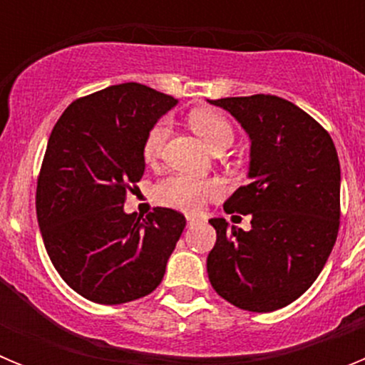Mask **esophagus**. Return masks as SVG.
Wrapping results in <instances>:
<instances>
[{"label":"esophagus","mask_w":365,"mask_h":365,"mask_svg":"<svg viewBox=\"0 0 365 365\" xmlns=\"http://www.w3.org/2000/svg\"><path fill=\"white\" fill-rule=\"evenodd\" d=\"M186 221H188V225H190V227H192L193 222H195V221H199V219L195 217V215H186Z\"/></svg>","instance_id":"obj_1"}]
</instances>
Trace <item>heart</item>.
Wrapping results in <instances>:
<instances>
[{"label":"heart","mask_w":365,"mask_h":365,"mask_svg":"<svg viewBox=\"0 0 365 365\" xmlns=\"http://www.w3.org/2000/svg\"><path fill=\"white\" fill-rule=\"evenodd\" d=\"M188 122L192 130L212 150L222 146V144H232V140H234L230 122L215 109H193L190 113ZM168 131H170V124H168L166 118H160L151 125L143 143V155L146 163H155L159 159L168 138ZM221 193L222 186L219 180L199 179V177L192 175L166 177L153 190L157 202L186 212L201 210L208 201L221 197Z\"/></svg>","instance_id":"1"}]
</instances>
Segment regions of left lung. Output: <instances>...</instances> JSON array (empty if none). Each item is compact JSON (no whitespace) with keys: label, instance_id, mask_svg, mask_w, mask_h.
Masks as SVG:
<instances>
[{"label":"left lung","instance_id":"1","mask_svg":"<svg viewBox=\"0 0 365 365\" xmlns=\"http://www.w3.org/2000/svg\"><path fill=\"white\" fill-rule=\"evenodd\" d=\"M250 137V182L225 202L252 228L210 219L212 287L235 307L270 312L298 299L324 269L340 228V160L311 115L274 95L210 100ZM240 217V215H234Z\"/></svg>","mask_w":365,"mask_h":365}]
</instances>
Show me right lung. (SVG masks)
<instances>
[{
  "label": "right lung",
  "instance_id": "right-lung-1",
  "mask_svg": "<svg viewBox=\"0 0 365 365\" xmlns=\"http://www.w3.org/2000/svg\"><path fill=\"white\" fill-rule=\"evenodd\" d=\"M177 100L143 83L82 96L51 131L36 186L45 250L63 282L102 305L133 302L163 282L185 215L153 208L125 214L144 175L143 143Z\"/></svg>",
  "mask_w": 365,
  "mask_h": 365
}]
</instances>
